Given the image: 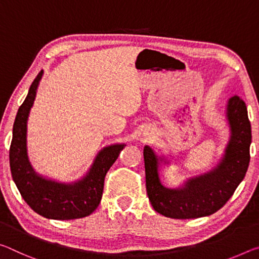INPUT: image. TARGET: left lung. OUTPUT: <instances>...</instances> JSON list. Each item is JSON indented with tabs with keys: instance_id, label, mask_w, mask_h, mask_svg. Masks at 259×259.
<instances>
[{
	"instance_id": "8db88e82",
	"label": "left lung",
	"mask_w": 259,
	"mask_h": 259,
	"mask_svg": "<svg viewBox=\"0 0 259 259\" xmlns=\"http://www.w3.org/2000/svg\"><path fill=\"white\" fill-rule=\"evenodd\" d=\"M227 117L231 141L218 167L191 179L180 189H168L160 182L158 158L150 146L144 147L146 191L152 206L173 219H195L220 210L244 179L250 162L251 124L244 101L234 96L228 101Z\"/></svg>"
}]
</instances>
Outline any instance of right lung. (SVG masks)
Masks as SVG:
<instances>
[{"mask_svg":"<svg viewBox=\"0 0 259 259\" xmlns=\"http://www.w3.org/2000/svg\"><path fill=\"white\" fill-rule=\"evenodd\" d=\"M41 76L42 70L31 84L14 122L9 150L12 179L23 199L38 214L55 220L84 218L91 214L99 205L104 191L105 176L116 161L124 144L105 147L94 160L89 174L76 183H56L36 175L27 160L26 122Z\"/></svg>","mask_w":259,"mask_h":259,"instance_id":"1","label":"right lung"}]
</instances>
